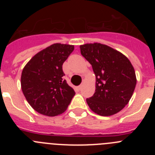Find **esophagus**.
<instances>
[{"mask_svg": "<svg viewBox=\"0 0 155 155\" xmlns=\"http://www.w3.org/2000/svg\"><path fill=\"white\" fill-rule=\"evenodd\" d=\"M82 87H83V84H80V85H79V86H78V90H81Z\"/></svg>", "mask_w": 155, "mask_h": 155, "instance_id": "34e87169", "label": "esophagus"}]
</instances>
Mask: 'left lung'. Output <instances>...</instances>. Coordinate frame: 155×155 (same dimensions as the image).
I'll use <instances>...</instances> for the list:
<instances>
[{
    "mask_svg": "<svg viewBox=\"0 0 155 155\" xmlns=\"http://www.w3.org/2000/svg\"><path fill=\"white\" fill-rule=\"evenodd\" d=\"M80 49L96 77L95 91L86 99L87 105L100 116L116 114L128 104L135 89L134 67L124 54L106 45L95 42L82 45Z\"/></svg>",
    "mask_w": 155,
    "mask_h": 155,
    "instance_id": "obj_1",
    "label": "left lung"
}]
</instances>
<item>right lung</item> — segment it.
<instances>
[{"mask_svg":"<svg viewBox=\"0 0 155 155\" xmlns=\"http://www.w3.org/2000/svg\"><path fill=\"white\" fill-rule=\"evenodd\" d=\"M74 49L72 45L55 43L35 54L25 66L21 90L29 105L40 114H61L74 96V89L64 80L62 68Z\"/></svg>","mask_w":155,"mask_h":155,"instance_id":"obj_1","label":"right lung"}]
</instances>
